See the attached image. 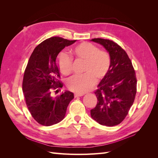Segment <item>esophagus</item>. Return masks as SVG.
I'll return each instance as SVG.
<instances>
[{"label": "esophagus", "mask_w": 158, "mask_h": 158, "mask_svg": "<svg viewBox=\"0 0 158 158\" xmlns=\"http://www.w3.org/2000/svg\"><path fill=\"white\" fill-rule=\"evenodd\" d=\"M84 94H74V97H81V96H83Z\"/></svg>", "instance_id": "esophagus-1"}]
</instances>
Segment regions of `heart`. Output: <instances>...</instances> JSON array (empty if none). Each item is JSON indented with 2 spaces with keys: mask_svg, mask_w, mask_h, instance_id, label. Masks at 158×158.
I'll return each mask as SVG.
<instances>
[{
  "mask_svg": "<svg viewBox=\"0 0 158 158\" xmlns=\"http://www.w3.org/2000/svg\"><path fill=\"white\" fill-rule=\"evenodd\" d=\"M71 53L78 58L86 60L85 73L71 76L67 80L68 87L75 92H86L96 82V77L103 78L111 65V58L106 51H99L98 47L88 42L81 43L70 51ZM57 64L60 72L68 74L71 72L73 59L65 52H61L57 59Z\"/></svg>",
  "mask_w": 158,
  "mask_h": 158,
  "instance_id": "b5f03b06",
  "label": "heart"
}]
</instances>
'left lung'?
I'll use <instances>...</instances> for the list:
<instances>
[{"label": "left lung", "mask_w": 158, "mask_h": 158, "mask_svg": "<svg viewBox=\"0 0 158 158\" xmlns=\"http://www.w3.org/2000/svg\"><path fill=\"white\" fill-rule=\"evenodd\" d=\"M91 41L102 45L111 58L108 73L94 92L98 103L90 111L91 117L100 125L113 127L124 120L135 101V71L127 52L116 43L102 38Z\"/></svg>", "instance_id": "1"}]
</instances>
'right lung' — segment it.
<instances>
[{"label":"right lung","mask_w":158,"mask_h":158,"mask_svg":"<svg viewBox=\"0 0 158 158\" xmlns=\"http://www.w3.org/2000/svg\"><path fill=\"white\" fill-rule=\"evenodd\" d=\"M76 41L50 37L38 45L30 57L23 74L22 89L28 109L40 125L49 127L60 122L74 98V94L70 91L66 90L56 97L51 96V92H59L63 88L59 80L56 57L65 47Z\"/></svg>","instance_id":"add662e5"}]
</instances>
